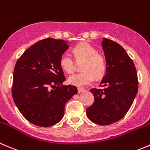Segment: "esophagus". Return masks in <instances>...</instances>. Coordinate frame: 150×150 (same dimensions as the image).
I'll return each mask as SVG.
<instances>
[{
    "mask_svg": "<svg viewBox=\"0 0 150 150\" xmlns=\"http://www.w3.org/2000/svg\"><path fill=\"white\" fill-rule=\"evenodd\" d=\"M85 91V89L84 88H78V93H81L83 92V91Z\"/></svg>",
    "mask_w": 150,
    "mask_h": 150,
    "instance_id": "1",
    "label": "esophagus"
}]
</instances>
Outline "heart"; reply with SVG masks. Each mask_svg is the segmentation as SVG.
I'll return each instance as SVG.
<instances>
[{
    "label": "heart",
    "instance_id": "1",
    "mask_svg": "<svg viewBox=\"0 0 150 150\" xmlns=\"http://www.w3.org/2000/svg\"><path fill=\"white\" fill-rule=\"evenodd\" d=\"M72 51L77 62L84 60L81 68L83 72L69 76V84L78 87L85 86L91 84L95 77L100 78L104 75L106 69L105 59L91 45L83 42L77 45ZM60 66L67 73L70 74L75 70V61L69 53H64L60 59Z\"/></svg>",
    "mask_w": 150,
    "mask_h": 150
}]
</instances>
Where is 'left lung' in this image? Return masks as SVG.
Masks as SVG:
<instances>
[{"label": "left lung", "mask_w": 150, "mask_h": 150, "mask_svg": "<svg viewBox=\"0 0 150 150\" xmlns=\"http://www.w3.org/2000/svg\"><path fill=\"white\" fill-rule=\"evenodd\" d=\"M106 62L103 89L91 88L92 105L86 109L88 118L97 125H108L125 116L138 92V77L134 63L120 45L108 39L102 42Z\"/></svg>", "instance_id": "obj_1"}]
</instances>
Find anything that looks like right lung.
I'll use <instances>...</instances> for the list:
<instances>
[{"label":"right lung","instance_id":"obj_1","mask_svg":"<svg viewBox=\"0 0 150 150\" xmlns=\"http://www.w3.org/2000/svg\"><path fill=\"white\" fill-rule=\"evenodd\" d=\"M68 48L64 40L47 38L27 49L16 63L13 100L23 117L35 125L46 127L59 122L65 104L78 93L74 86L62 84L66 78L60 59Z\"/></svg>","mask_w":150,"mask_h":150}]
</instances>
